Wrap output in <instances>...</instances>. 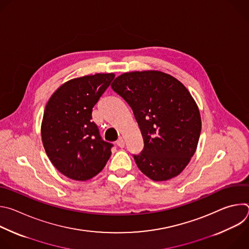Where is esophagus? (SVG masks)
<instances>
[{
  "label": "esophagus",
  "mask_w": 249,
  "mask_h": 249,
  "mask_svg": "<svg viewBox=\"0 0 249 249\" xmlns=\"http://www.w3.org/2000/svg\"><path fill=\"white\" fill-rule=\"evenodd\" d=\"M116 145L119 147V148H123L125 143H124V140L122 138H119L117 141H116Z\"/></svg>",
  "instance_id": "34e87169"
}]
</instances>
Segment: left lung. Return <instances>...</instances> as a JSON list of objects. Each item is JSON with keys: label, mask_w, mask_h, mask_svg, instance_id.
I'll return each instance as SVG.
<instances>
[{"label": "left lung", "mask_w": 249, "mask_h": 249, "mask_svg": "<svg viewBox=\"0 0 249 249\" xmlns=\"http://www.w3.org/2000/svg\"><path fill=\"white\" fill-rule=\"evenodd\" d=\"M130 105L144 140L134 160L154 181L182 172L196 152L201 133L198 106L182 83L160 71L124 73L111 85Z\"/></svg>", "instance_id": "8db88e82"}]
</instances>
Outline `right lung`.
<instances>
[{
	"label": "right lung",
	"instance_id": "add662e5",
	"mask_svg": "<svg viewBox=\"0 0 249 249\" xmlns=\"http://www.w3.org/2000/svg\"><path fill=\"white\" fill-rule=\"evenodd\" d=\"M114 77L107 73L70 80L46 104L41 123L43 147L52 164L70 179L92 178L111 156L113 145L101 139L91 113Z\"/></svg>",
	"mask_w": 249,
	"mask_h": 249
}]
</instances>
